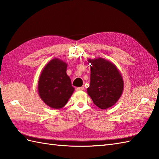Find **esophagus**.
<instances>
[{
  "label": "esophagus",
  "mask_w": 159,
  "mask_h": 159,
  "mask_svg": "<svg viewBox=\"0 0 159 159\" xmlns=\"http://www.w3.org/2000/svg\"><path fill=\"white\" fill-rule=\"evenodd\" d=\"M84 89V87H77L76 89V91H82Z\"/></svg>",
  "instance_id": "esophagus-1"
}]
</instances>
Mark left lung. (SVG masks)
<instances>
[{
    "label": "left lung",
    "mask_w": 159,
    "mask_h": 159,
    "mask_svg": "<svg viewBox=\"0 0 159 159\" xmlns=\"http://www.w3.org/2000/svg\"><path fill=\"white\" fill-rule=\"evenodd\" d=\"M87 61L91 66L87 93L98 107L107 109L113 106L123 93L122 76L116 66L109 61L100 57Z\"/></svg>",
    "instance_id": "8db88e82"
}]
</instances>
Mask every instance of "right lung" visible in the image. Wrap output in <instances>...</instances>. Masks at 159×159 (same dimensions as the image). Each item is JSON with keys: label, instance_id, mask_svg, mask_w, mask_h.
Here are the masks:
<instances>
[{"label": "right lung", "instance_id": "obj_1", "mask_svg": "<svg viewBox=\"0 0 159 159\" xmlns=\"http://www.w3.org/2000/svg\"><path fill=\"white\" fill-rule=\"evenodd\" d=\"M67 63L55 58L43 67L38 80V93L43 102L58 109L67 104L74 91L66 73Z\"/></svg>", "mask_w": 159, "mask_h": 159}]
</instances>
